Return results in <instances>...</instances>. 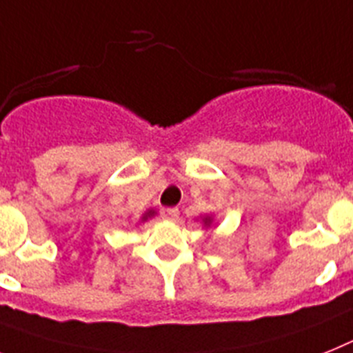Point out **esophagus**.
<instances>
[{
	"label": "esophagus",
	"mask_w": 353,
	"mask_h": 353,
	"mask_svg": "<svg viewBox=\"0 0 353 353\" xmlns=\"http://www.w3.org/2000/svg\"><path fill=\"white\" fill-rule=\"evenodd\" d=\"M161 215H163V219H167V221H177V219H179V210H177V208H163Z\"/></svg>",
	"instance_id": "esophagus-1"
}]
</instances>
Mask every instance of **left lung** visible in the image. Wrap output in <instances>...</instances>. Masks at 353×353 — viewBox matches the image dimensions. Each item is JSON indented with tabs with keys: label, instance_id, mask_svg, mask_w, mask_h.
<instances>
[{
	"label": "left lung",
	"instance_id": "8db88e82",
	"mask_svg": "<svg viewBox=\"0 0 353 353\" xmlns=\"http://www.w3.org/2000/svg\"><path fill=\"white\" fill-rule=\"evenodd\" d=\"M201 224H203L204 230H210V228L215 226V217L213 215H203L201 217Z\"/></svg>",
	"mask_w": 353,
	"mask_h": 353
}]
</instances>
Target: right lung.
<instances>
[{
	"mask_svg": "<svg viewBox=\"0 0 353 353\" xmlns=\"http://www.w3.org/2000/svg\"><path fill=\"white\" fill-rule=\"evenodd\" d=\"M156 213H158V212H156V210H154V208H149V210H147V212L143 213V215H141L140 222H147V221H149V219L156 217Z\"/></svg>",
	"mask_w": 353,
	"mask_h": 353,
	"instance_id": "add662e5",
	"label": "right lung"
}]
</instances>
